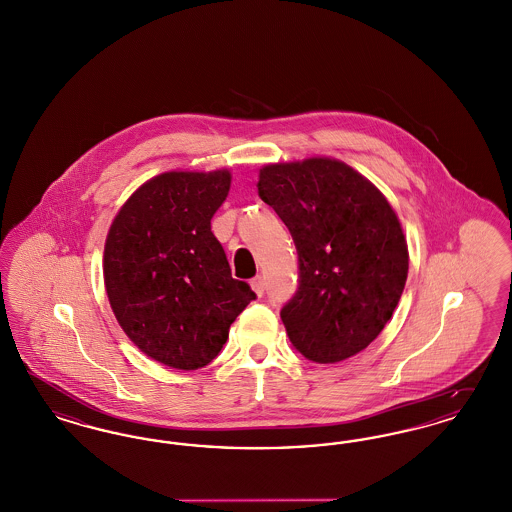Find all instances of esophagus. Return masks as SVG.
Wrapping results in <instances>:
<instances>
[{
	"mask_svg": "<svg viewBox=\"0 0 512 512\" xmlns=\"http://www.w3.org/2000/svg\"><path fill=\"white\" fill-rule=\"evenodd\" d=\"M251 288L257 295H263L265 293V278L263 276H257L251 280Z\"/></svg>",
	"mask_w": 512,
	"mask_h": 512,
	"instance_id": "1",
	"label": "esophagus"
}]
</instances>
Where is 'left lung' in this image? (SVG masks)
<instances>
[{
    "label": "left lung",
    "mask_w": 512,
    "mask_h": 512,
    "mask_svg": "<svg viewBox=\"0 0 512 512\" xmlns=\"http://www.w3.org/2000/svg\"><path fill=\"white\" fill-rule=\"evenodd\" d=\"M257 188L297 249L299 284L280 311L293 347L320 365L357 355L407 282L409 251L390 203L334 159L267 165Z\"/></svg>",
    "instance_id": "left-lung-1"
}]
</instances>
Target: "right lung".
<instances>
[{
    "mask_svg": "<svg viewBox=\"0 0 512 512\" xmlns=\"http://www.w3.org/2000/svg\"><path fill=\"white\" fill-rule=\"evenodd\" d=\"M228 190V171L165 172L124 203L107 236L103 278L115 317L147 357L178 370L209 365L257 299L232 278L211 232Z\"/></svg>",
    "mask_w": 512,
    "mask_h": 512,
    "instance_id": "right-lung-1",
    "label": "right lung"
}]
</instances>
